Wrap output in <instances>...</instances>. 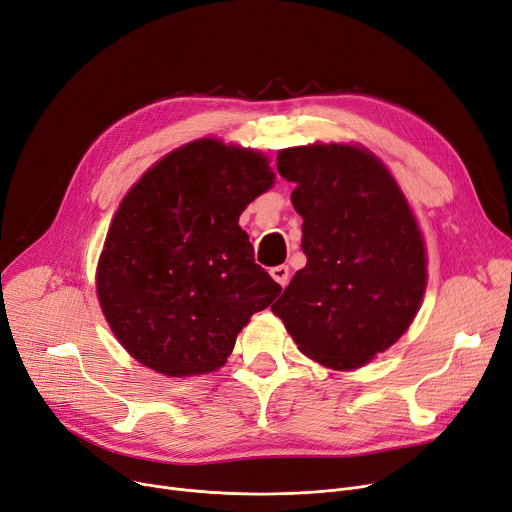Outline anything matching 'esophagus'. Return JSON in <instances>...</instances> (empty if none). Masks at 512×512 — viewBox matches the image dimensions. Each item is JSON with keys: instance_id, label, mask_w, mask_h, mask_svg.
I'll use <instances>...</instances> for the list:
<instances>
[{"instance_id": "obj_1", "label": "esophagus", "mask_w": 512, "mask_h": 512, "mask_svg": "<svg viewBox=\"0 0 512 512\" xmlns=\"http://www.w3.org/2000/svg\"><path fill=\"white\" fill-rule=\"evenodd\" d=\"M270 274H272V278H274L282 288H284V286L288 284V280H290L288 265H276V267H272Z\"/></svg>"}]
</instances>
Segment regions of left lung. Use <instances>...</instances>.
<instances>
[{
    "instance_id": "1",
    "label": "left lung",
    "mask_w": 512,
    "mask_h": 512,
    "mask_svg": "<svg viewBox=\"0 0 512 512\" xmlns=\"http://www.w3.org/2000/svg\"><path fill=\"white\" fill-rule=\"evenodd\" d=\"M278 172L303 218L307 265L272 311L299 351L330 369H357L415 319L427 284L423 236L382 161L357 145L278 153Z\"/></svg>"
}]
</instances>
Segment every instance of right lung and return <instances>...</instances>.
<instances>
[{"label": "right lung", "mask_w": 512, "mask_h": 512, "mask_svg": "<svg viewBox=\"0 0 512 512\" xmlns=\"http://www.w3.org/2000/svg\"><path fill=\"white\" fill-rule=\"evenodd\" d=\"M272 184L261 153L201 139L130 188L99 257L97 297L139 363L168 378L220 369L251 315L278 297L238 226Z\"/></svg>", "instance_id": "obj_1"}]
</instances>
